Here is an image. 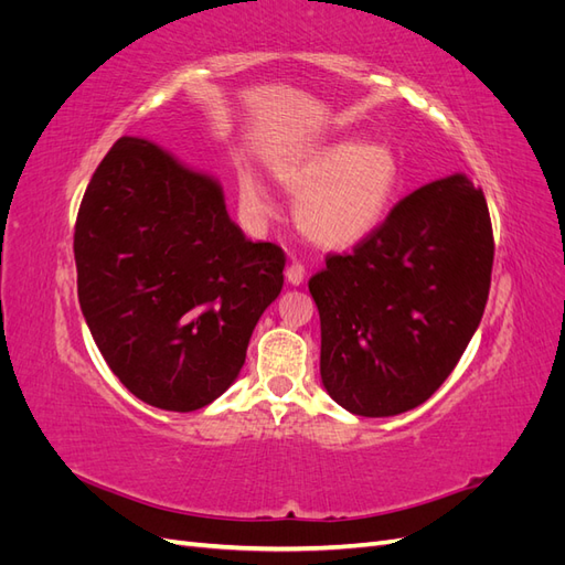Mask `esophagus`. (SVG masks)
<instances>
[{
	"label": "esophagus",
	"mask_w": 565,
	"mask_h": 565,
	"mask_svg": "<svg viewBox=\"0 0 565 565\" xmlns=\"http://www.w3.org/2000/svg\"><path fill=\"white\" fill-rule=\"evenodd\" d=\"M303 276H306V270H303V266H301V264H292V266H289V268L285 270V278H287V282H289V285H295V287H299V285L303 282Z\"/></svg>",
	"instance_id": "34e87169"
}]
</instances>
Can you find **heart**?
Here are the masks:
<instances>
[{"instance_id":"heart-1","label":"heart","mask_w":565,"mask_h":565,"mask_svg":"<svg viewBox=\"0 0 565 565\" xmlns=\"http://www.w3.org/2000/svg\"><path fill=\"white\" fill-rule=\"evenodd\" d=\"M270 172L297 195L295 221L320 249H349L377 228L403 185V156L388 141L339 136L278 158ZM241 202L256 216L273 212L268 188L252 172L241 174Z\"/></svg>"}]
</instances>
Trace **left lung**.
<instances>
[{
    "label": "left lung",
    "mask_w": 565,
    "mask_h": 565,
    "mask_svg": "<svg viewBox=\"0 0 565 565\" xmlns=\"http://www.w3.org/2000/svg\"><path fill=\"white\" fill-rule=\"evenodd\" d=\"M481 188L450 174L417 188L351 254L309 280L320 313V380L361 417L434 396L481 324L492 270Z\"/></svg>",
    "instance_id": "left-lung-1"
}]
</instances>
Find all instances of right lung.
Returning a JSON list of instances; mask_svg holds the SVG:
<instances>
[{
	"label": "right lung",
	"mask_w": 565,
	"mask_h": 565,
	"mask_svg": "<svg viewBox=\"0 0 565 565\" xmlns=\"http://www.w3.org/2000/svg\"><path fill=\"white\" fill-rule=\"evenodd\" d=\"M75 264L82 316L115 377L152 407L193 413L241 374L285 254L247 241L218 179L122 136L82 198Z\"/></svg>",
	"instance_id": "add662e5"
}]
</instances>
